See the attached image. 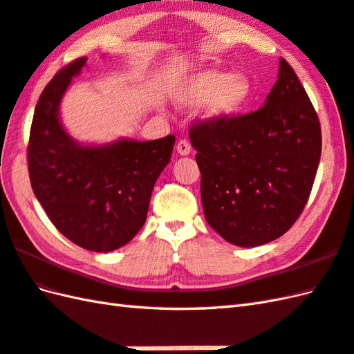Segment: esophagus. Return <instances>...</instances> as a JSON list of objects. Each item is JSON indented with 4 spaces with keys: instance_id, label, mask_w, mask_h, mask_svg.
I'll list each match as a JSON object with an SVG mask.
<instances>
[{
    "instance_id": "1",
    "label": "esophagus",
    "mask_w": 354,
    "mask_h": 354,
    "mask_svg": "<svg viewBox=\"0 0 354 354\" xmlns=\"http://www.w3.org/2000/svg\"><path fill=\"white\" fill-rule=\"evenodd\" d=\"M176 150L180 156H187L191 153V145H189V142H187V140L182 139V140H178Z\"/></svg>"
}]
</instances>
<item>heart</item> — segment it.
I'll return each instance as SVG.
<instances>
[{"instance_id":"heart-1","label":"heart","mask_w":354,"mask_h":354,"mask_svg":"<svg viewBox=\"0 0 354 354\" xmlns=\"http://www.w3.org/2000/svg\"><path fill=\"white\" fill-rule=\"evenodd\" d=\"M253 95V83L247 75L204 69L180 88L177 100L183 107L204 104V113L212 121H229L250 104Z\"/></svg>"}]
</instances>
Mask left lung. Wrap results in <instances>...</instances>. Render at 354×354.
Returning a JSON list of instances; mask_svg holds the SVG:
<instances>
[{"instance_id": "left-lung-1", "label": "left lung", "mask_w": 354, "mask_h": 354, "mask_svg": "<svg viewBox=\"0 0 354 354\" xmlns=\"http://www.w3.org/2000/svg\"><path fill=\"white\" fill-rule=\"evenodd\" d=\"M189 139L201 172L204 216L219 236L250 248L290 229L315 180L321 127L285 59L261 109L229 121L195 124Z\"/></svg>"}]
</instances>
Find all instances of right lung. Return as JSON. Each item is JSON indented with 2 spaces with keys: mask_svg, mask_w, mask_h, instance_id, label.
Instances as JSON below:
<instances>
[{
  "mask_svg": "<svg viewBox=\"0 0 354 354\" xmlns=\"http://www.w3.org/2000/svg\"><path fill=\"white\" fill-rule=\"evenodd\" d=\"M88 57L54 75L39 97L28 142L35 197L56 229L95 253L120 248L142 229L157 177L171 160L176 138H120L82 144L60 120V104Z\"/></svg>",
  "mask_w": 354,
  "mask_h": 354,
  "instance_id": "obj_1",
  "label": "right lung"
}]
</instances>
